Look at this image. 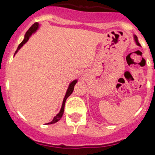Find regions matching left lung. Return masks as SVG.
<instances>
[{"label": "left lung", "mask_w": 155, "mask_h": 155, "mask_svg": "<svg viewBox=\"0 0 155 155\" xmlns=\"http://www.w3.org/2000/svg\"><path fill=\"white\" fill-rule=\"evenodd\" d=\"M134 41H135V44H136V45H138V46H141L140 44H139V41H138V37H137V36H135V35H134Z\"/></svg>", "instance_id": "8db88e82"}]
</instances>
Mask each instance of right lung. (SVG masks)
Instances as JSON below:
<instances>
[{"instance_id":"add662e5","label":"right lung","mask_w":155,"mask_h":155,"mask_svg":"<svg viewBox=\"0 0 155 155\" xmlns=\"http://www.w3.org/2000/svg\"><path fill=\"white\" fill-rule=\"evenodd\" d=\"M40 26H41V25H39L38 23H35L33 25H32V27L30 28L28 30L27 32L25 33V38H24L23 41H22V42H21L20 45H19L18 48H17V49H16V52H15V54L17 53V51H18L19 50H20L21 48H22V46H23L25 44H26V43L28 42V41L29 40V38L31 37V36H32V34L35 33V32H36V31L39 29ZM15 54H14V56H15ZM77 81H78L77 80H75L71 82V83H70V84H69V86H68V90H67V91H66V94H65L64 98V100H63L62 107H61V109H60V112L58 113L56 116L54 117L53 119H52V121L50 122V123H48V124H52V123H56V122L59 121V120H60V119L62 118L63 114H64V105H65V102H66V99L71 95V93H72V91H73V90H74V87H75V84L77 83Z\"/></svg>"}]
</instances>
